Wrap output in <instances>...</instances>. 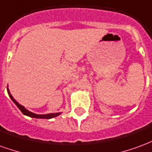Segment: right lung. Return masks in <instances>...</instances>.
Listing matches in <instances>:
<instances>
[{
  "label": "right lung",
  "instance_id": "add662e5",
  "mask_svg": "<svg viewBox=\"0 0 152 152\" xmlns=\"http://www.w3.org/2000/svg\"><path fill=\"white\" fill-rule=\"evenodd\" d=\"M7 92H8V94L10 96V98L11 99V100L13 102H15V105L18 107L19 110L21 111L22 113L25 115H28V116H30V117H32V118H38V119H51V118H53V117H56L58 115H59L61 114V112H58V113H50V114H45V115H38V114H35L33 112H29L28 110L25 108L23 106L20 105L19 103H18L16 100H15L14 98H13V96L10 94V90H9L8 87H7Z\"/></svg>",
  "mask_w": 152,
  "mask_h": 152
}]
</instances>
